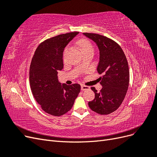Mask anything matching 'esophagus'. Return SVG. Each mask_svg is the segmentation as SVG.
<instances>
[{"label":"esophagus","instance_id":"1","mask_svg":"<svg viewBox=\"0 0 157 157\" xmlns=\"http://www.w3.org/2000/svg\"><path fill=\"white\" fill-rule=\"evenodd\" d=\"M81 90H90V87L88 86H85V85H82L81 86Z\"/></svg>","mask_w":157,"mask_h":157}]
</instances>
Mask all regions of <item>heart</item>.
Listing matches in <instances>:
<instances>
[{
	"label": "heart",
	"mask_w": 157,
	"mask_h": 157,
	"mask_svg": "<svg viewBox=\"0 0 157 157\" xmlns=\"http://www.w3.org/2000/svg\"><path fill=\"white\" fill-rule=\"evenodd\" d=\"M78 44L83 54L88 53V52H94V46L91 42L87 39L80 40L78 42Z\"/></svg>",
	"instance_id": "heart-1"
}]
</instances>
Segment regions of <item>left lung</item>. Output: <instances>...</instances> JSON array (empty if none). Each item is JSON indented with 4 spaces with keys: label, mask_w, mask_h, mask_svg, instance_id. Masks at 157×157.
<instances>
[{
    "label": "left lung",
    "mask_w": 157,
    "mask_h": 157,
    "mask_svg": "<svg viewBox=\"0 0 157 157\" xmlns=\"http://www.w3.org/2000/svg\"><path fill=\"white\" fill-rule=\"evenodd\" d=\"M83 34L96 42L99 50L97 68L102 89L98 92L95 87L94 100L88 102L90 108L99 115H109L121 106L129 85L130 73L126 57L115 41L96 33Z\"/></svg>",
    "instance_id": "1"
}]
</instances>
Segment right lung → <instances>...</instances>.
<instances>
[{
  "instance_id": "add662e5",
  "label": "right lung",
  "mask_w": 157,
  "mask_h": 157,
  "mask_svg": "<svg viewBox=\"0 0 157 157\" xmlns=\"http://www.w3.org/2000/svg\"><path fill=\"white\" fill-rule=\"evenodd\" d=\"M78 33L70 32L45 40L38 46L31 60L29 82L33 95L42 110L51 115L67 113L80 91V84L61 85L58 78V71L63 68V50Z\"/></svg>"
}]
</instances>
